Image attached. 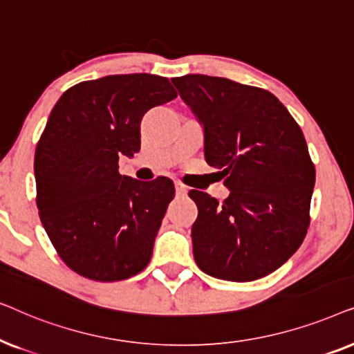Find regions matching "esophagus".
<instances>
[{
    "label": "esophagus",
    "instance_id": "34e87169",
    "mask_svg": "<svg viewBox=\"0 0 354 354\" xmlns=\"http://www.w3.org/2000/svg\"><path fill=\"white\" fill-rule=\"evenodd\" d=\"M174 185H176V193L178 196H185L187 195V187L183 185L182 182H176Z\"/></svg>",
    "mask_w": 354,
    "mask_h": 354
}]
</instances>
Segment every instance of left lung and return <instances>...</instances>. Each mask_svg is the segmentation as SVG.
<instances>
[{
  "label": "left lung",
  "mask_w": 354,
  "mask_h": 354,
  "mask_svg": "<svg viewBox=\"0 0 354 354\" xmlns=\"http://www.w3.org/2000/svg\"><path fill=\"white\" fill-rule=\"evenodd\" d=\"M205 129V158L230 195L190 190L198 206L193 256L203 272L251 282L299 248L309 227L316 169L288 109L264 88L224 77L172 79Z\"/></svg>",
  "instance_id": "left-lung-1"
}]
</instances>
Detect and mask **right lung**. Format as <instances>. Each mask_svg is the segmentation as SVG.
I'll list each match as a JSON object with an SVG mask.
<instances>
[{"mask_svg":"<svg viewBox=\"0 0 354 354\" xmlns=\"http://www.w3.org/2000/svg\"><path fill=\"white\" fill-rule=\"evenodd\" d=\"M177 93L166 77L106 75L64 91L35 149L37 207L59 258L82 277L118 282L142 272L176 190L166 177L119 174L140 151V122Z\"/></svg>","mask_w":354,"mask_h":354,"instance_id":"right-lung-1","label":"right lung"}]
</instances>
